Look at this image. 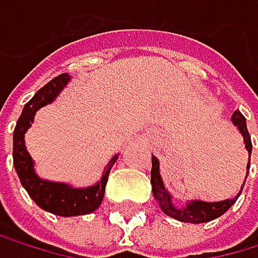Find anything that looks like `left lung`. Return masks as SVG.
<instances>
[{
    "label": "left lung",
    "mask_w": 258,
    "mask_h": 258,
    "mask_svg": "<svg viewBox=\"0 0 258 258\" xmlns=\"http://www.w3.org/2000/svg\"><path fill=\"white\" fill-rule=\"evenodd\" d=\"M231 121H233L234 126L239 129L241 136L244 137V145H245V150L249 153V165L247 169L250 168V153H252V142H250V136H249V131H247V124H245V118L242 116V113L239 109H236L231 116ZM249 173V171H247ZM152 190H153V197L155 200L160 204V208L163 210V213H166L168 217H171L174 220H179L184 223H207V221H212L215 218L221 217L223 213L226 210H229V207L233 205L237 197L241 196L242 187L239 190V194L233 199H226V200H221V202H204V200H190V202L185 204V207H176L173 204V197L169 196V192L166 190L165 184H163V179L160 176V163L158 158L153 157L152 155ZM247 177V176H245ZM245 182V181H244Z\"/></svg>",
    "instance_id": "left-lung-1"
}]
</instances>
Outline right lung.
Here are the masks:
<instances>
[{
  "mask_svg": "<svg viewBox=\"0 0 258 258\" xmlns=\"http://www.w3.org/2000/svg\"><path fill=\"white\" fill-rule=\"evenodd\" d=\"M69 81V74H61L41 87L33 95V98L25 103L21 118L17 119L13 139L14 168L19 179H21V184L40 208H43V210L53 215H59V217H77V215H87L95 212L100 207L101 200H103L109 169L114 165V161L118 160V155H114L105 166L101 179L97 184L84 189L73 187V185L64 182L45 181L37 176L35 169H33V160L29 155L27 149H25L24 136L27 129L32 126L35 113L41 106L51 103L59 95V92L68 85Z\"/></svg>",
  "mask_w": 258,
  "mask_h": 258,
  "instance_id": "right-lung-1",
  "label": "right lung"
}]
</instances>
